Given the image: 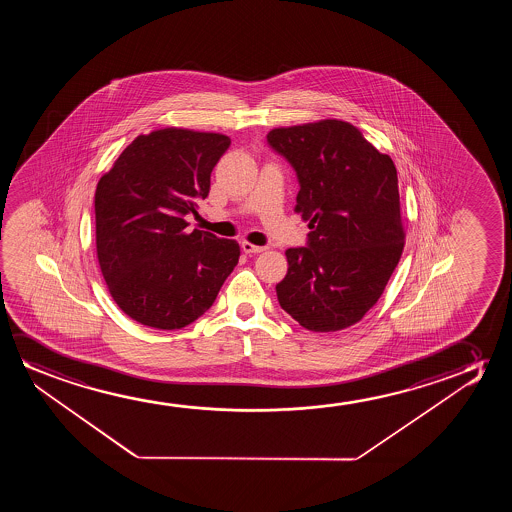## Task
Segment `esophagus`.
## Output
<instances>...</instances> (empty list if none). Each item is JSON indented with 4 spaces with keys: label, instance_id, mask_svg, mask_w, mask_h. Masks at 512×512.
<instances>
[{
    "label": "esophagus",
    "instance_id": "esophagus-1",
    "mask_svg": "<svg viewBox=\"0 0 512 512\" xmlns=\"http://www.w3.org/2000/svg\"><path fill=\"white\" fill-rule=\"evenodd\" d=\"M241 248H243V252L245 253H262L267 250L266 246L253 245L250 241H243Z\"/></svg>",
    "mask_w": 512,
    "mask_h": 512
}]
</instances>
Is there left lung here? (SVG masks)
Returning a JSON list of instances; mask_svg holds the SVG:
<instances>
[{"label":"left lung","mask_w":512,"mask_h":512,"mask_svg":"<svg viewBox=\"0 0 512 512\" xmlns=\"http://www.w3.org/2000/svg\"><path fill=\"white\" fill-rule=\"evenodd\" d=\"M267 141L297 171L294 210L311 229L309 246L285 252L280 306L304 329H348L378 302L404 250L395 164L339 119L274 127Z\"/></svg>","instance_id":"1"}]
</instances>
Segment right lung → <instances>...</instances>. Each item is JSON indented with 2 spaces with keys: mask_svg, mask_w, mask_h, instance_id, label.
Instances as JSON below:
<instances>
[{
  "mask_svg": "<svg viewBox=\"0 0 512 512\" xmlns=\"http://www.w3.org/2000/svg\"><path fill=\"white\" fill-rule=\"evenodd\" d=\"M231 138L183 127L140 134L96 189V253L108 292L129 318L175 330L217 299L239 259L234 239L187 232Z\"/></svg>",
  "mask_w": 512,
  "mask_h": 512,
  "instance_id": "right-lung-1",
  "label": "right lung"
}]
</instances>
